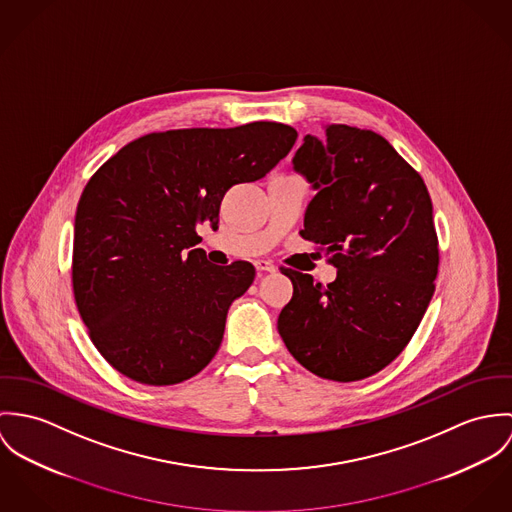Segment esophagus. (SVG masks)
<instances>
[{
  "label": "esophagus",
  "instance_id": "esophagus-1",
  "mask_svg": "<svg viewBox=\"0 0 512 512\" xmlns=\"http://www.w3.org/2000/svg\"><path fill=\"white\" fill-rule=\"evenodd\" d=\"M255 269L259 273H275V265L271 261H265V259H259L255 261Z\"/></svg>",
  "mask_w": 512,
  "mask_h": 512
}]
</instances>
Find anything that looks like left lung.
Here are the masks:
<instances>
[{
    "instance_id": "1",
    "label": "left lung",
    "mask_w": 512,
    "mask_h": 512,
    "mask_svg": "<svg viewBox=\"0 0 512 512\" xmlns=\"http://www.w3.org/2000/svg\"><path fill=\"white\" fill-rule=\"evenodd\" d=\"M316 196L300 235L338 269L324 286L283 269L292 298L279 334L292 357L330 381H359L387 367L414 336L434 294L438 237L420 174L369 129L328 125L292 157Z\"/></svg>"
}]
</instances>
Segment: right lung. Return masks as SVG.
<instances>
[{"label":"right lung","instance_id":"1","mask_svg":"<svg viewBox=\"0 0 512 512\" xmlns=\"http://www.w3.org/2000/svg\"><path fill=\"white\" fill-rule=\"evenodd\" d=\"M296 137L277 121L149 133L88 180L74 220V300L121 375L165 387L212 361L255 267L212 265L196 226L218 229L229 188L263 178Z\"/></svg>","mask_w":512,"mask_h":512}]
</instances>
